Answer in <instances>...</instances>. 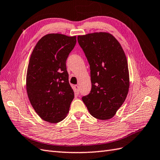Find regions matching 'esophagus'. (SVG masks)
Masks as SVG:
<instances>
[{
	"label": "esophagus",
	"mask_w": 160,
	"mask_h": 160,
	"mask_svg": "<svg viewBox=\"0 0 160 160\" xmlns=\"http://www.w3.org/2000/svg\"><path fill=\"white\" fill-rule=\"evenodd\" d=\"M75 90L77 91V92H79V86L78 85H75Z\"/></svg>",
	"instance_id": "esophagus-1"
}]
</instances>
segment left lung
Wrapping results in <instances>:
<instances>
[{"label":"left lung","instance_id":"8db88e82","mask_svg":"<svg viewBox=\"0 0 160 160\" xmlns=\"http://www.w3.org/2000/svg\"><path fill=\"white\" fill-rule=\"evenodd\" d=\"M90 66L92 89L82 100L93 118H113L125 101L130 87L127 58L119 41L108 32L77 37Z\"/></svg>","mask_w":160,"mask_h":160}]
</instances>
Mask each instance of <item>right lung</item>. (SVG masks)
Instances as JSON below:
<instances>
[{
	"mask_svg": "<svg viewBox=\"0 0 160 160\" xmlns=\"http://www.w3.org/2000/svg\"><path fill=\"white\" fill-rule=\"evenodd\" d=\"M76 42V36L48 34L31 53L26 73L27 94L35 112L49 123L63 120L75 97L66 61Z\"/></svg>",
	"mask_w": 160,
	"mask_h": 160,
	"instance_id": "add662e5",
	"label": "right lung"
}]
</instances>
